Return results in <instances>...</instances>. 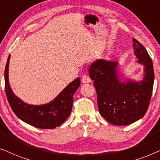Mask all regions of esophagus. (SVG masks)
<instances>
[{
	"instance_id": "1",
	"label": "esophagus",
	"mask_w": 160,
	"mask_h": 160,
	"mask_svg": "<svg viewBox=\"0 0 160 160\" xmlns=\"http://www.w3.org/2000/svg\"><path fill=\"white\" fill-rule=\"evenodd\" d=\"M82 82L83 84H88V83L91 82V79L87 75H84L82 76Z\"/></svg>"
}]
</instances>
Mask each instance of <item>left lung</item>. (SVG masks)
Listing matches in <instances>:
<instances>
[{"instance_id": "8db88e82", "label": "left lung", "mask_w": 160, "mask_h": 160, "mask_svg": "<svg viewBox=\"0 0 160 160\" xmlns=\"http://www.w3.org/2000/svg\"><path fill=\"white\" fill-rule=\"evenodd\" d=\"M136 62L143 65L140 81L124 78L119 62L99 59L89 68L97 92L100 115L113 125H128L138 121L147 111L154 81L152 60L145 47L133 38Z\"/></svg>"}]
</instances>
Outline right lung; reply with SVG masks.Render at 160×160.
<instances>
[{
    "instance_id": "obj_1",
    "label": "right lung",
    "mask_w": 160,
    "mask_h": 160,
    "mask_svg": "<svg viewBox=\"0 0 160 160\" xmlns=\"http://www.w3.org/2000/svg\"><path fill=\"white\" fill-rule=\"evenodd\" d=\"M10 55L6 65L5 90L12 111L22 121L35 128L54 129L61 125L71 114L73 95L80 86V78L70 83L52 101L42 105H31L22 101L13 92L8 81Z\"/></svg>"
}]
</instances>
